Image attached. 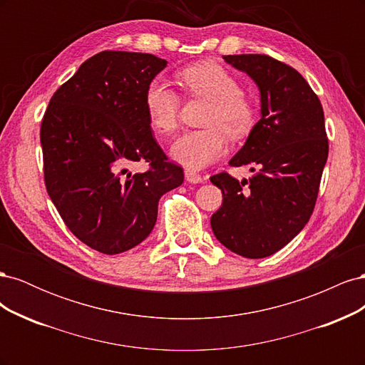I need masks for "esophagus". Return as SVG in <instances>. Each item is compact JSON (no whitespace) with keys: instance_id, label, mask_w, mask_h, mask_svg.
Segmentation results:
<instances>
[{"instance_id":"1","label":"esophagus","mask_w":365,"mask_h":365,"mask_svg":"<svg viewBox=\"0 0 365 365\" xmlns=\"http://www.w3.org/2000/svg\"><path fill=\"white\" fill-rule=\"evenodd\" d=\"M184 175H185V180L189 181V182H192V184H197V182H202L204 181V176H201L200 173L195 172V170H190V169H187L184 172Z\"/></svg>"}]
</instances>
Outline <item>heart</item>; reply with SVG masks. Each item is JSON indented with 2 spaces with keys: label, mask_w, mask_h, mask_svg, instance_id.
<instances>
[{
  "label": "heart",
  "mask_w": 365,
  "mask_h": 365,
  "mask_svg": "<svg viewBox=\"0 0 365 365\" xmlns=\"http://www.w3.org/2000/svg\"><path fill=\"white\" fill-rule=\"evenodd\" d=\"M180 83L190 96L210 102L202 117L205 128L189 130L176 140L170 155L189 169H202L227 150V134L240 138L248 134L256 118V108L240 93L236 77L216 62H197L178 74ZM180 96L160 79H153L145 91V111L150 128L161 135H170L178 128Z\"/></svg>",
  "instance_id": "obj_1"
}]
</instances>
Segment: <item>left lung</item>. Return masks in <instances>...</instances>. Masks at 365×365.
<instances>
[{
  "mask_svg": "<svg viewBox=\"0 0 365 365\" xmlns=\"http://www.w3.org/2000/svg\"><path fill=\"white\" fill-rule=\"evenodd\" d=\"M224 59L259 86L262 117L230 160L235 168L250 165L251 178L239 182L227 172L210 178L222 190V205L210 224L230 251L262 259L289 244L314 212L329 153L324 113L289 65L267 54Z\"/></svg>",
  "mask_w": 365,
  "mask_h": 365,
  "instance_id": "obj_1",
  "label": "left lung"
}]
</instances>
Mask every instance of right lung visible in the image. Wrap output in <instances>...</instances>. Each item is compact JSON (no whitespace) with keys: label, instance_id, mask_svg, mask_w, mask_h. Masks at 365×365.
<instances>
[{"label":"right lung","instance_id":"right-lung-1","mask_svg":"<svg viewBox=\"0 0 365 365\" xmlns=\"http://www.w3.org/2000/svg\"><path fill=\"white\" fill-rule=\"evenodd\" d=\"M168 61L101 51L53 94L41 125L43 180L65 225L90 248L120 254L145 240L160 197L181 185L145 111V91ZM145 160L150 169L127 168Z\"/></svg>","mask_w":365,"mask_h":365}]
</instances>
